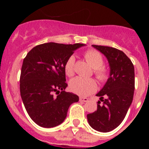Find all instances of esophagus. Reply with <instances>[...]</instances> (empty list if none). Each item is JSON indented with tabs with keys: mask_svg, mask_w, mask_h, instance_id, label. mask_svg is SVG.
<instances>
[{
	"mask_svg": "<svg viewBox=\"0 0 149 149\" xmlns=\"http://www.w3.org/2000/svg\"><path fill=\"white\" fill-rule=\"evenodd\" d=\"M79 100H80L81 102H87L89 101V99L87 98H84V97H80Z\"/></svg>",
	"mask_w": 149,
	"mask_h": 149,
	"instance_id": "1",
	"label": "esophagus"
}]
</instances>
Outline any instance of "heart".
Here are the masks:
<instances>
[{
	"mask_svg": "<svg viewBox=\"0 0 149 149\" xmlns=\"http://www.w3.org/2000/svg\"><path fill=\"white\" fill-rule=\"evenodd\" d=\"M84 57L90 65L94 68V73L97 78L101 81H105L107 77V70L103 66V57L98 51L94 50H89L84 54ZM74 56H70L66 60L64 65L66 75L72 76L74 73ZM69 88L73 93L79 95H88L90 93L96 90L97 84L95 81L92 78H85L82 77H76L72 79L69 82Z\"/></svg>",
	"mask_w": 149,
	"mask_h": 149,
	"instance_id": "b5f03b06",
	"label": "heart"
}]
</instances>
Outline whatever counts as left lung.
I'll return each mask as SVG.
<instances>
[{
    "label": "left lung",
    "mask_w": 149,
    "mask_h": 149,
    "mask_svg": "<svg viewBox=\"0 0 149 149\" xmlns=\"http://www.w3.org/2000/svg\"><path fill=\"white\" fill-rule=\"evenodd\" d=\"M106 56L110 76L96 96L99 97L97 110L87 114L89 125L96 131L107 133L122 123L133 101L134 67L123 51L101 45H92Z\"/></svg>",
    "instance_id": "left-lung-1"
}]
</instances>
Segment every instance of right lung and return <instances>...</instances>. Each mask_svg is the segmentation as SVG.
<instances>
[{
	"mask_svg": "<svg viewBox=\"0 0 149 149\" xmlns=\"http://www.w3.org/2000/svg\"><path fill=\"white\" fill-rule=\"evenodd\" d=\"M85 45L45 43L34 47L24 59L21 97L28 115L40 127H54L63 123L68 107L79 101L77 95L65 91L68 85L64 65L74 51Z\"/></svg>",
	"mask_w": 149,
	"mask_h": 149,
	"instance_id": "1",
	"label": "right lung"
}]
</instances>
